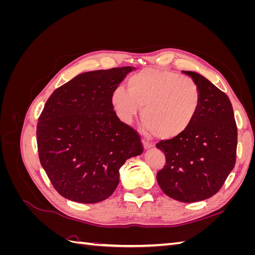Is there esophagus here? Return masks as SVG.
Returning a JSON list of instances; mask_svg holds the SVG:
<instances>
[{
  "label": "esophagus",
  "mask_w": 255,
  "mask_h": 255,
  "mask_svg": "<svg viewBox=\"0 0 255 255\" xmlns=\"http://www.w3.org/2000/svg\"><path fill=\"white\" fill-rule=\"evenodd\" d=\"M142 145H143L144 150H148V149L153 148V143H151V142H149V141H146V140H144V139H142Z\"/></svg>",
  "instance_id": "1"
}]
</instances>
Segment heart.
<instances>
[{
    "mask_svg": "<svg viewBox=\"0 0 255 255\" xmlns=\"http://www.w3.org/2000/svg\"><path fill=\"white\" fill-rule=\"evenodd\" d=\"M128 89L118 86L112 92V104L118 117L129 123L141 107V120L150 133L172 139L191 127L201 96L197 84L168 70L143 69L128 79Z\"/></svg>",
    "mask_w": 255,
    "mask_h": 255,
    "instance_id": "obj_1",
    "label": "heart"
}]
</instances>
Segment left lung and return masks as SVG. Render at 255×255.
<instances>
[{"label":"left lung","mask_w":255,"mask_h":255,"mask_svg":"<svg viewBox=\"0 0 255 255\" xmlns=\"http://www.w3.org/2000/svg\"><path fill=\"white\" fill-rule=\"evenodd\" d=\"M182 72L197 84L201 102L186 132L156 144L166 156V165L156 179L168 197L192 203L217 194L233 170L237 128L232 104L225 92L201 74Z\"/></svg>","instance_id":"left-lung-1"}]
</instances>
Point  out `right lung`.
I'll return each instance as SVG.
<instances>
[{
  "label": "right lung",
  "mask_w": 255,
  "mask_h": 255,
  "mask_svg": "<svg viewBox=\"0 0 255 255\" xmlns=\"http://www.w3.org/2000/svg\"><path fill=\"white\" fill-rule=\"evenodd\" d=\"M133 67L76 75L53 92L37 126L42 168L58 194L92 204L110 198L127 159L143 152L136 130L120 121L112 92Z\"/></svg>",
  "instance_id": "obj_1"
}]
</instances>
